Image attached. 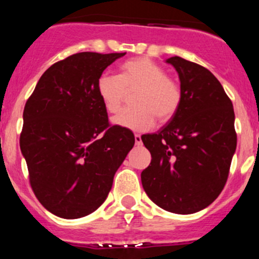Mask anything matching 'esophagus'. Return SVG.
<instances>
[{
    "instance_id": "1",
    "label": "esophagus",
    "mask_w": 259,
    "mask_h": 259,
    "mask_svg": "<svg viewBox=\"0 0 259 259\" xmlns=\"http://www.w3.org/2000/svg\"><path fill=\"white\" fill-rule=\"evenodd\" d=\"M135 145H138V146H140V145H142L141 135H140V134H135Z\"/></svg>"
}]
</instances>
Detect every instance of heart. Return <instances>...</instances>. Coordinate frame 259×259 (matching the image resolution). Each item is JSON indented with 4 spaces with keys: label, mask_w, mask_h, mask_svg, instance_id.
Listing matches in <instances>:
<instances>
[{
    "label": "heart",
    "mask_w": 259,
    "mask_h": 259,
    "mask_svg": "<svg viewBox=\"0 0 259 259\" xmlns=\"http://www.w3.org/2000/svg\"><path fill=\"white\" fill-rule=\"evenodd\" d=\"M135 107L123 109L113 118V124L135 132H145L154 120L168 121L178 112L183 100L180 85L167 72L147 57L127 59L119 67V75L102 73L97 80V92L109 113H117L127 91Z\"/></svg>",
    "instance_id": "b5f03b06"
}]
</instances>
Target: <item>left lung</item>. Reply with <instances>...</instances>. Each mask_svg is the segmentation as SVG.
Listing matches in <instances>:
<instances>
[{
  "label": "left lung",
  "mask_w": 259,
  "mask_h": 259,
  "mask_svg": "<svg viewBox=\"0 0 259 259\" xmlns=\"http://www.w3.org/2000/svg\"><path fill=\"white\" fill-rule=\"evenodd\" d=\"M167 63L179 74L183 100L167 125L141 136L152 157L141 183L158 207L191 214L209 206L224 189L236 150L235 114L209 70L178 56Z\"/></svg>",
  "instance_id": "1"
}]
</instances>
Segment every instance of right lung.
Returning a JSON list of instances; mask_svg holds the SVG:
<instances>
[{
    "label": "right lung",
    "instance_id": "1",
    "mask_svg": "<svg viewBox=\"0 0 259 259\" xmlns=\"http://www.w3.org/2000/svg\"><path fill=\"white\" fill-rule=\"evenodd\" d=\"M125 53L80 52L52 64L23 112L20 150L40 203L76 219L95 212L135 144L134 134L108 123L97 92L103 70Z\"/></svg>",
    "mask_w": 259,
    "mask_h": 259
}]
</instances>
